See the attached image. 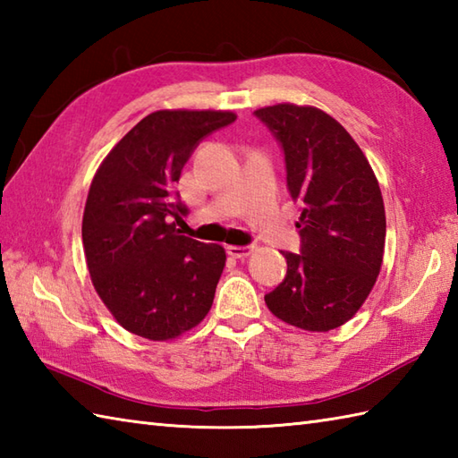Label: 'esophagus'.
Listing matches in <instances>:
<instances>
[{"label":"esophagus","instance_id":"obj_1","mask_svg":"<svg viewBox=\"0 0 458 458\" xmlns=\"http://www.w3.org/2000/svg\"><path fill=\"white\" fill-rule=\"evenodd\" d=\"M251 251H254V248H251V246H228V254L232 258H236V259L248 258Z\"/></svg>","mask_w":458,"mask_h":458}]
</instances>
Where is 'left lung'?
<instances>
[{
    "label": "left lung",
    "instance_id": "obj_1",
    "mask_svg": "<svg viewBox=\"0 0 458 458\" xmlns=\"http://www.w3.org/2000/svg\"><path fill=\"white\" fill-rule=\"evenodd\" d=\"M256 115L284 148L303 242L301 254L284 251L287 276L266 305L291 327L328 333L358 313L382 269V191L366 155L333 115L289 102Z\"/></svg>",
    "mask_w": 458,
    "mask_h": 458
}]
</instances>
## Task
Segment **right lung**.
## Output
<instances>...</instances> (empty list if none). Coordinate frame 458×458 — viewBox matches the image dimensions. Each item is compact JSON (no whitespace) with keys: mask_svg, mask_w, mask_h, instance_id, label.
I'll list each match as a JSON object with an SVG mask.
<instances>
[{"mask_svg":"<svg viewBox=\"0 0 458 458\" xmlns=\"http://www.w3.org/2000/svg\"><path fill=\"white\" fill-rule=\"evenodd\" d=\"M234 120L224 110H157L94 174L82 216L86 267L102 303L133 335L165 343L208 315L226 251L181 234L187 208L173 187L204 135Z\"/></svg>","mask_w":458,"mask_h":458,"instance_id":"1","label":"right lung"}]
</instances>
